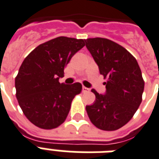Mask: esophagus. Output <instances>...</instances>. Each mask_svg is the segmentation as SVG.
<instances>
[{"instance_id":"obj_1","label":"esophagus","mask_w":159,"mask_h":159,"mask_svg":"<svg viewBox=\"0 0 159 159\" xmlns=\"http://www.w3.org/2000/svg\"><path fill=\"white\" fill-rule=\"evenodd\" d=\"M90 91V89L86 87V86H82V92H88Z\"/></svg>"}]
</instances>
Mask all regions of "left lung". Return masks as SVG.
Instances as JSON below:
<instances>
[{
	"label": "left lung",
	"instance_id": "1",
	"mask_svg": "<svg viewBox=\"0 0 159 159\" xmlns=\"http://www.w3.org/2000/svg\"><path fill=\"white\" fill-rule=\"evenodd\" d=\"M100 73L107 78L106 92L95 89V101L86 106L91 122L104 131H115L126 125L142 101L144 82L137 61L119 44L101 37L85 40Z\"/></svg>",
	"mask_w": 159,
	"mask_h": 159
}]
</instances>
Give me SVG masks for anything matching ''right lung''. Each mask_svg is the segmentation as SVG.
<instances>
[{"mask_svg":"<svg viewBox=\"0 0 159 159\" xmlns=\"http://www.w3.org/2000/svg\"><path fill=\"white\" fill-rule=\"evenodd\" d=\"M84 40L59 37L36 47L24 59L15 77L16 98L26 117L42 129H54L65 121L82 84L59 83L71 58Z\"/></svg>","mask_w":159,"mask_h":159,"instance_id":"right-lung-1","label":"right lung"}]
</instances>
